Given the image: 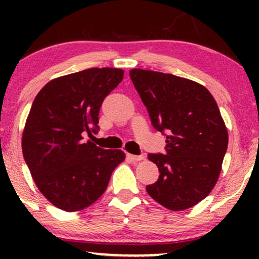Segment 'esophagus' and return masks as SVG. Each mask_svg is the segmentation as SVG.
Returning <instances> with one entry per match:
<instances>
[{
	"label": "esophagus",
	"instance_id": "esophagus-1",
	"mask_svg": "<svg viewBox=\"0 0 259 259\" xmlns=\"http://www.w3.org/2000/svg\"><path fill=\"white\" fill-rule=\"evenodd\" d=\"M127 157L128 159H131L132 161H140V160H144L145 157L144 155H134V154H127Z\"/></svg>",
	"mask_w": 259,
	"mask_h": 259
}]
</instances>
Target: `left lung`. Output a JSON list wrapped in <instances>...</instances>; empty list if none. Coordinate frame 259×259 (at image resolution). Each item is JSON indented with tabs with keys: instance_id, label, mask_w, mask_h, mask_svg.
I'll use <instances>...</instances> for the list:
<instances>
[{
	"instance_id": "left-lung-1",
	"label": "left lung",
	"mask_w": 259,
	"mask_h": 259,
	"mask_svg": "<svg viewBox=\"0 0 259 259\" xmlns=\"http://www.w3.org/2000/svg\"><path fill=\"white\" fill-rule=\"evenodd\" d=\"M151 122L166 132V154H148L159 179L146 191L172 211L197 205L213 189L222 171L229 137L217 102L196 81L153 70H130Z\"/></svg>"
}]
</instances>
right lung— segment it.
<instances>
[{"instance_id": "add662e5", "label": "right lung", "mask_w": 259, "mask_h": 259, "mask_svg": "<svg viewBox=\"0 0 259 259\" xmlns=\"http://www.w3.org/2000/svg\"><path fill=\"white\" fill-rule=\"evenodd\" d=\"M123 79L118 68H90L46 84L35 98L22 133V152L34 183L58 208L81 211L107 189L125 160L84 137L97 132L104 99Z\"/></svg>"}]
</instances>
